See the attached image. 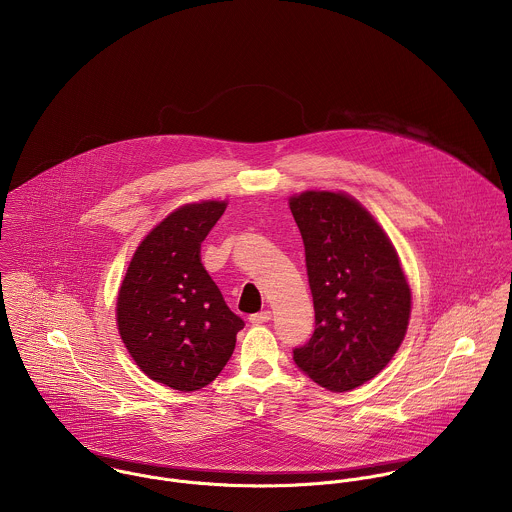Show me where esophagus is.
<instances>
[{"mask_svg": "<svg viewBox=\"0 0 512 512\" xmlns=\"http://www.w3.org/2000/svg\"><path fill=\"white\" fill-rule=\"evenodd\" d=\"M270 319H272V311H268V309L250 315V323H252V325H262V323H268Z\"/></svg>", "mask_w": 512, "mask_h": 512, "instance_id": "34e87169", "label": "esophagus"}]
</instances>
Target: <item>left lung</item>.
<instances>
[{"mask_svg":"<svg viewBox=\"0 0 512 512\" xmlns=\"http://www.w3.org/2000/svg\"><path fill=\"white\" fill-rule=\"evenodd\" d=\"M290 209L315 309V331L293 349V361L319 386L347 392L396 355L410 321V286L390 238L353 197L305 191Z\"/></svg>","mask_w":512,"mask_h":512,"instance_id":"8db88e82","label":"left lung"}]
</instances>
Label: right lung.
<instances>
[{"label": "right lung", "instance_id": "add662e5", "mask_svg": "<svg viewBox=\"0 0 512 512\" xmlns=\"http://www.w3.org/2000/svg\"><path fill=\"white\" fill-rule=\"evenodd\" d=\"M224 209V201H201L167 215L138 246L118 292L116 321L128 353L173 390L211 384L244 327L201 264V242Z\"/></svg>", "mask_w": 512, "mask_h": 512}]
</instances>
